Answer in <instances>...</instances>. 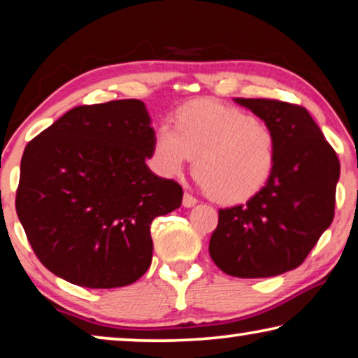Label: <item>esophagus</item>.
Returning a JSON list of instances; mask_svg holds the SVG:
<instances>
[{
    "label": "esophagus",
    "instance_id": "obj_1",
    "mask_svg": "<svg viewBox=\"0 0 358 358\" xmlns=\"http://www.w3.org/2000/svg\"><path fill=\"white\" fill-rule=\"evenodd\" d=\"M195 203H197V199H195L194 195H190V194L185 192L184 197H182V205H184V207L185 208H190V207H194Z\"/></svg>",
    "mask_w": 358,
    "mask_h": 358
}]
</instances>
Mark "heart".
<instances>
[{
    "instance_id": "b5f03b06",
    "label": "heart",
    "mask_w": 358,
    "mask_h": 358,
    "mask_svg": "<svg viewBox=\"0 0 358 358\" xmlns=\"http://www.w3.org/2000/svg\"><path fill=\"white\" fill-rule=\"evenodd\" d=\"M173 124L155 134L153 166L163 178H178L195 156L200 185L222 202H244L266 187L275 166V135L264 122L236 107L197 101Z\"/></svg>"
}]
</instances>
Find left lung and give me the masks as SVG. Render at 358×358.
Returning <instances> with one entry per match:
<instances>
[{
	"label": "left lung",
	"instance_id": "1",
	"mask_svg": "<svg viewBox=\"0 0 358 358\" xmlns=\"http://www.w3.org/2000/svg\"><path fill=\"white\" fill-rule=\"evenodd\" d=\"M233 101L271 127L275 166L257 195L218 210L208 251L228 275H280L300 266L331 227L341 163L305 107L273 99Z\"/></svg>",
	"mask_w": 358,
	"mask_h": 358
}]
</instances>
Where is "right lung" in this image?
Here are the masks:
<instances>
[{
	"instance_id": "1",
	"label": "right lung",
	"mask_w": 358,
	"mask_h": 358,
	"mask_svg": "<svg viewBox=\"0 0 358 358\" xmlns=\"http://www.w3.org/2000/svg\"><path fill=\"white\" fill-rule=\"evenodd\" d=\"M155 129L145 102L80 106L29 141L16 212L38 261L87 288L125 287L148 271L151 222L182 203L153 174Z\"/></svg>"
}]
</instances>
